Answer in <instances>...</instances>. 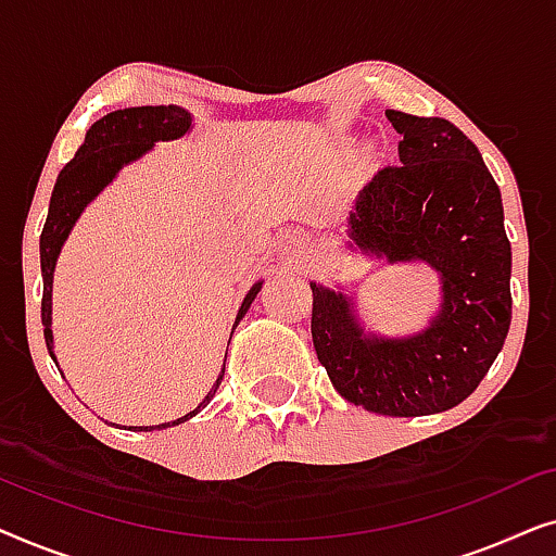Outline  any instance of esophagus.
I'll use <instances>...</instances> for the list:
<instances>
[{
	"mask_svg": "<svg viewBox=\"0 0 556 556\" xmlns=\"http://www.w3.org/2000/svg\"><path fill=\"white\" fill-rule=\"evenodd\" d=\"M303 245H306V240H303V238H293L291 242H288L286 253L291 255V257H299V255L303 253Z\"/></svg>",
	"mask_w": 556,
	"mask_h": 556,
	"instance_id": "34e87169",
	"label": "esophagus"
}]
</instances>
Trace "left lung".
Masks as SVG:
<instances>
[{"instance_id":"obj_1","label":"left lung","mask_w":556,"mask_h":556,"mask_svg":"<svg viewBox=\"0 0 556 556\" xmlns=\"http://www.w3.org/2000/svg\"><path fill=\"white\" fill-rule=\"evenodd\" d=\"M400 164L356 194L349 248L387 263L422 261L443 303L428 329L384 339L362 329L349 295L311 283V337L333 390L369 413L420 417L460 405L511 326V242L498 185L476 143L445 118L387 111Z\"/></svg>"}]
</instances>
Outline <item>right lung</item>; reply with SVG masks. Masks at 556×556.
Wrapping results in <instances>:
<instances>
[{"label": "right lung", "mask_w": 556, "mask_h": 556, "mask_svg": "<svg viewBox=\"0 0 556 556\" xmlns=\"http://www.w3.org/2000/svg\"><path fill=\"white\" fill-rule=\"evenodd\" d=\"M192 128V116L189 111L179 109V105H136V109L113 111L101 121H96L88 128L86 141L75 151V156L63 166V172L58 174L55 189L50 197V210L48 219H45L42 235H40V265H42V326H45V344L52 359V273H55V263L63 242L71 235L75 219L80 217V212L103 192L105 185H111L113 177L124 169L126 164L141 159L147 151L154 147L156 141H174L179 136H185ZM263 283H255L250 288L245 301L238 311L235 326L240 324V318L248 314L250 303L255 301L257 291ZM232 326V329H235ZM225 367L219 371L217 382L207 392L200 405L192 413H187L179 420L164 422V425H141V428H128V430H156V428H174V425L189 420L200 413L202 407L210 405V400L215 397L219 382H223Z\"/></svg>", "instance_id": "obj_1"}]
</instances>
